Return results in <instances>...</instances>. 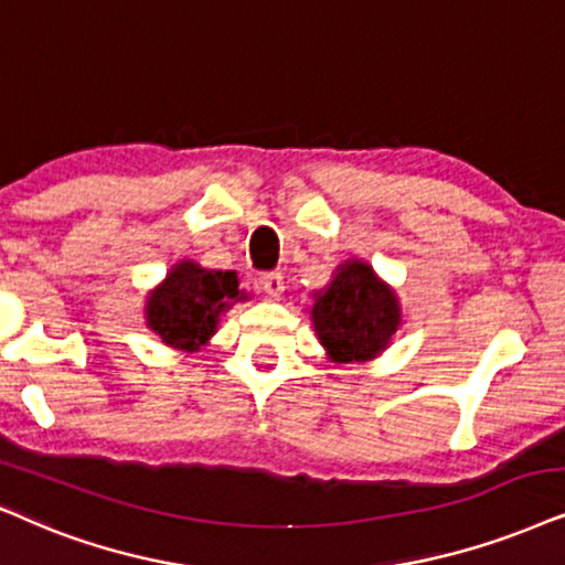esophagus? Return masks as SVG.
Listing matches in <instances>:
<instances>
[{"mask_svg": "<svg viewBox=\"0 0 565 565\" xmlns=\"http://www.w3.org/2000/svg\"><path fill=\"white\" fill-rule=\"evenodd\" d=\"M256 285H259V290L265 292L267 298H280V292H282V288H285L280 273H265V275H259V280H256Z\"/></svg>", "mask_w": 565, "mask_h": 565, "instance_id": "34e87169", "label": "esophagus"}]
</instances>
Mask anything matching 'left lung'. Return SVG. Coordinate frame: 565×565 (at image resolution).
I'll use <instances>...</instances> for the list:
<instances>
[{
  "label": "left lung",
  "mask_w": 565,
  "mask_h": 565,
  "mask_svg": "<svg viewBox=\"0 0 565 565\" xmlns=\"http://www.w3.org/2000/svg\"><path fill=\"white\" fill-rule=\"evenodd\" d=\"M321 345L334 361H369L399 327L394 292L363 262H348L311 309Z\"/></svg>",
  "instance_id": "obj_1"
}]
</instances>
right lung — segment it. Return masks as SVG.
Instances as JSON below:
<instances>
[{
  "instance_id": "1",
  "label": "right lung",
  "mask_w": 565,
  "mask_h": 565,
  "mask_svg": "<svg viewBox=\"0 0 565 565\" xmlns=\"http://www.w3.org/2000/svg\"><path fill=\"white\" fill-rule=\"evenodd\" d=\"M241 298L246 296L238 290L236 273H210L194 262H181L148 298V324L168 345L194 350L215 332L231 300Z\"/></svg>"
}]
</instances>
